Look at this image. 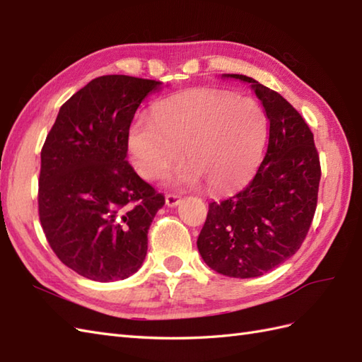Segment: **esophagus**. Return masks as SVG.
<instances>
[{
  "label": "esophagus",
  "mask_w": 362,
  "mask_h": 362,
  "mask_svg": "<svg viewBox=\"0 0 362 362\" xmlns=\"http://www.w3.org/2000/svg\"><path fill=\"white\" fill-rule=\"evenodd\" d=\"M165 202H166L168 206H171V209H173V206H177V205L180 204V197L177 196V194H166L165 196Z\"/></svg>",
  "instance_id": "obj_1"
}]
</instances>
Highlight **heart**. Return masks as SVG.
I'll use <instances>...</instances> for the list:
<instances>
[{"mask_svg":"<svg viewBox=\"0 0 362 362\" xmlns=\"http://www.w3.org/2000/svg\"><path fill=\"white\" fill-rule=\"evenodd\" d=\"M266 136L267 118L255 99L199 90L160 103L152 118H136L127 149L136 173L148 180L163 175L185 149L191 163L174 174V183L194 187L204 179L213 191H230L255 174Z\"/></svg>","mask_w":362,"mask_h":362,"instance_id":"obj_1","label":"heart"}]
</instances>
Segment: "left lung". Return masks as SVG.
Listing matches in <instances>:
<instances>
[{
	"instance_id": "left-lung-1",
	"label": "left lung",
	"mask_w": 362,
	"mask_h": 362,
	"mask_svg": "<svg viewBox=\"0 0 362 362\" xmlns=\"http://www.w3.org/2000/svg\"><path fill=\"white\" fill-rule=\"evenodd\" d=\"M269 119V143L255 177L240 193L209 205L197 249L213 271L259 276L300 249L317 206L320 161L311 129L276 91L243 74Z\"/></svg>"
}]
</instances>
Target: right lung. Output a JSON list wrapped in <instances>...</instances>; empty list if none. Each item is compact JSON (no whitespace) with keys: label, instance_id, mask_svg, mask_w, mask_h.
<instances>
[{"label":"right lung","instance_id":"1","mask_svg":"<svg viewBox=\"0 0 362 362\" xmlns=\"http://www.w3.org/2000/svg\"><path fill=\"white\" fill-rule=\"evenodd\" d=\"M161 82L101 76L60 107L42 148L38 216L65 266L95 281L141 267L165 196L129 165L130 122Z\"/></svg>","mask_w":362,"mask_h":362}]
</instances>
